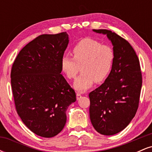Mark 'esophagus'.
<instances>
[{"mask_svg": "<svg viewBox=\"0 0 152 152\" xmlns=\"http://www.w3.org/2000/svg\"><path fill=\"white\" fill-rule=\"evenodd\" d=\"M81 98V94L80 93H76V99H77V100H79Z\"/></svg>", "mask_w": 152, "mask_h": 152, "instance_id": "obj_1", "label": "esophagus"}]
</instances>
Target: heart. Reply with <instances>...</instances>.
I'll list each match as a JSON object with an SVG mask.
<instances>
[{
  "mask_svg": "<svg viewBox=\"0 0 152 152\" xmlns=\"http://www.w3.org/2000/svg\"><path fill=\"white\" fill-rule=\"evenodd\" d=\"M73 58L64 56L61 61L63 72L69 79L76 78L80 71L79 77L74 82L76 90L85 91L94 82L101 83L109 75L114 60L112 48L91 38H84L73 48Z\"/></svg>",
  "mask_w": 152,
  "mask_h": 152,
  "instance_id": "1",
  "label": "heart"
}]
</instances>
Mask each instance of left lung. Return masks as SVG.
Listing matches in <instances>:
<instances>
[{"label":"left lung","mask_w":152,"mask_h":152,"mask_svg":"<svg viewBox=\"0 0 152 152\" xmlns=\"http://www.w3.org/2000/svg\"><path fill=\"white\" fill-rule=\"evenodd\" d=\"M93 31L111 41L114 60L104 83L88 95L90 119L99 133L114 135L128 126L137 111L142 86L140 64L124 38L106 29Z\"/></svg>","instance_id":"8db88e82"}]
</instances>
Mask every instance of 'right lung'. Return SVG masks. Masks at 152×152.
<instances>
[{
    "mask_svg": "<svg viewBox=\"0 0 152 152\" xmlns=\"http://www.w3.org/2000/svg\"><path fill=\"white\" fill-rule=\"evenodd\" d=\"M69 41L66 32L38 36L20 50L12 66L15 109L24 124L40 137L60 133L68 106L76 100L74 90L61 74Z\"/></svg>",
    "mask_w": 152,
    "mask_h": 152,
    "instance_id": "right-lung-1",
    "label": "right lung"
}]
</instances>
